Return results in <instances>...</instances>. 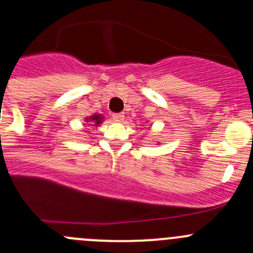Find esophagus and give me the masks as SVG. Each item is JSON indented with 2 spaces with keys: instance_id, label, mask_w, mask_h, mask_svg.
I'll return each mask as SVG.
<instances>
[{
  "instance_id": "34e87169",
  "label": "esophagus",
  "mask_w": 253,
  "mask_h": 253,
  "mask_svg": "<svg viewBox=\"0 0 253 253\" xmlns=\"http://www.w3.org/2000/svg\"><path fill=\"white\" fill-rule=\"evenodd\" d=\"M112 117H113V121L115 122H122L124 121L125 116H124V113H115Z\"/></svg>"
}]
</instances>
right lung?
I'll return each mask as SVG.
<instances>
[{"label": "right lung", "instance_id": "obj_1", "mask_svg": "<svg viewBox=\"0 0 253 253\" xmlns=\"http://www.w3.org/2000/svg\"><path fill=\"white\" fill-rule=\"evenodd\" d=\"M85 122L90 125V126H99L103 122V116L102 115H92L89 117L85 118Z\"/></svg>", "mask_w": 253, "mask_h": 253}]
</instances>
